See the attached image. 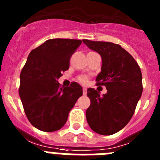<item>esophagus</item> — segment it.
I'll return each instance as SVG.
<instances>
[{
	"label": "esophagus",
	"instance_id": "1",
	"mask_svg": "<svg viewBox=\"0 0 160 160\" xmlns=\"http://www.w3.org/2000/svg\"><path fill=\"white\" fill-rule=\"evenodd\" d=\"M82 92H83V94H84V95H86V94H87V88H85V87H83V89H82Z\"/></svg>",
	"mask_w": 160,
	"mask_h": 160
}]
</instances>
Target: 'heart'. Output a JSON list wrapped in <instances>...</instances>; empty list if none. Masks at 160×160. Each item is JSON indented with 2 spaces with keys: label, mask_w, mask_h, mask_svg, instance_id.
Segmentation results:
<instances>
[{
  "label": "heart",
  "mask_w": 160,
  "mask_h": 160,
  "mask_svg": "<svg viewBox=\"0 0 160 160\" xmlns=\"http://www.w3.org/2000/svg\"><path fill=\"white\" fill-rule=\"evenodd\" d=\"M78 82H80L82 84H87L88 82V78L87 76H81L78 78Z\"/></svg>",
  "instance_id": "b5f03b06"
}]
</instances>
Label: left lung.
I'll list each match as a JSON object with an SVG mask.
<instances>
[{"label":"left lung","instance_id":"1","mask_svg":"<svg viewBox=\"0 0 160 160\" xmlns=\"http://www.w3.org/2000/svg\"><path fill=\"white\" fill-rule=\"evenodd\" d=\"M82 42L101 55L102 70L96 78V84L105 86L107 90L102 96L97 90H87L90 99L86 112L87 122L98 134L113 135L129 122L142 95L140 67L120 45L87 39Z\"/></svg>","mask_w":160,"mask_h":160}]
</instances>
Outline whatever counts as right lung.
Returning <instances> with one entry per match:
<instances>
[{"label":"right lung","mask_w":160,"mask_h":160,"mask_svg":"<svg viewBox=\"0 0 160 160\" xmlns=\"http://www.w3.org/2000/svg\"><path fill=\"white\" fill-rule=\"evenodd\" d=\"M81 44L75 39H49L29 53L20 75L19 95L27 118L37 129H61L82 95V88L75 82L68 87L58 82Z\"/></svg>","instance_id":"add662e5"}]
</instances>
